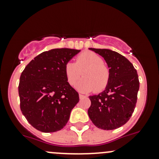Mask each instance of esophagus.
I'll return each instance as SVG.
<instances>
[{
	"label": "esophagus",
	"mask_w": 159,
	"mask_h": 159,
	"mask_svg": "<svg viewBox=\"0 0 159 159\" xmlns=\"http://www.w3.org/2000/svg\"><path fill=\"white\" fill-rule=\"evenodd\" d=\"M85 97H86V96L83 95V94H79V98H80V99L84 98H85Z\"/></svg>",
	"instance_id": "34e87169"
}]
</instances>
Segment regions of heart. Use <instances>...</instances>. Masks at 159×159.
<instances>
[{
  "label": "heart",
  "mask_w": 159,
  "mask_h": 159,
  "mask_svg": "<svg viewBox=\"0 0 159 159\" xmlns=\"http://www.w3.org/2000/svg\"><path fill=\"white\" fill-rule=\"evenodd\" d=\"M67 81L74 86L81 75L84 78L77 84L76 89L81 92H90L94 90L101 91L108 85L110 71L103 58L91 51H85L76 57L75 62L68 61L64 68Z\"/></svg>",
  "instance_id": "b5f03b06"
}]
</instances>
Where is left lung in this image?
Listing matches in <instances>:
<instances>
[{"label":"left lung","mask_w":159,"mask_h":159,"mask_svg":"<svg viewBox=\"0 0 159 159\" xmlns=\"http://www.w3.org/2000/svg\"><path fill=\"white\" fill-rule=\"evenodd\" d=\"M89 49L104 57L109 68L110 78L105 91L89 96L91 104L88 114L98 129H116L129 121L135 108L139 89L137 70L125 57L116 51Z\"/></svg>","instance_id":"left-lung-1"}]
</instances>
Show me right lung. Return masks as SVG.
Returning <instances> with one entry per match:
<instances>
[{
    "mask_svg": "<svg viewBox=\"0 0 159 159\" xmlns=\"http://www.w3.org/2000/svg\"><path fill=\"white\" fill-rule=\"evenodd\" d=\"M80 50L56 48L35 57L22 71L18 93L22 114L42 132L62 129L79 95L68 83L64 68Z\"/></svg>",
    "mask_w": 159,
    "mask_h": 159,
    "instance_id": "obj_1",
    "label": "right lung"
}]
</instances>
